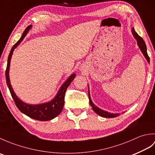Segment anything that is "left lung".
<instances>
[{
  "instance_id": "obj_1",
  "label": "left lung",
  "mask_w": 155,
  "mask_h": 155,
  "mask_svg": "<svg viewBox=\"0 0 155 155\" xmlns=\"http://www.w3.org/2000/svg\"><path fill=\"white\" fill-rule=\"evenodd\" d=\"M132 33H133V37H134V38H135L137 41V45H138V46H139V47L140 48L141 52H143V54L144 56V57H145V58L147 59V61L149 63L150 58H149V57L148 56V54H147V46H146L145 42H144L143 39L141 38L140 36L135 32L134 28H132ZM88 98H89V103H90L91 106L92 107V108H93V109L95 112V113H96L97 114L99 115V116L103 117H105V118H114V117H117V116H118V115H119V114L110 113L107 111H104L103 110L101 109V108H99L98 107H97L96 105H94V104L93 103V101H92L91 98L89 88H88Z\"/></svg>"
}]
</instances>
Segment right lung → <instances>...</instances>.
Segmentation results:
<instances>
[{"label":"right lung","mask_w":155,"mask_h":155,"mask_svg":"<svg viewBox=\"0 0 155 155\" xmlns=\"http://www.w3.org/2000/svg\"><path fill=\"white\" fill-rule=\"evenodd\" d=\"M31 27L32 25H29L26 28L21 38L19 39V41L16 42V44L14 45V46H13L11 48V52H10L8 57L7 66H6V84H7V86L9 88L10 93H11L13 100L15 101L16 106L17 107V108L21 113L35 120L41 121H47L53 119L54 118L57 117L58 115L61 113L64 104V95L66 91H67V88L71 83V82L73 81V79L75 78L76 74H72L70 77L67 78V80L66 81L61 87L60 89L58 91V93L56 95L55 97L50 102L40 104L32 105L25 103L24 102H22L21 99H19L15 93V92L13 91L12 87L11 84V83H10V64H11V59L15 48L16 47H18V45L22 42L23 38L25 37V36L27 35L28 32L31 28Z\"/></svg>","instance_id":"add662e5"}]
</instances>
